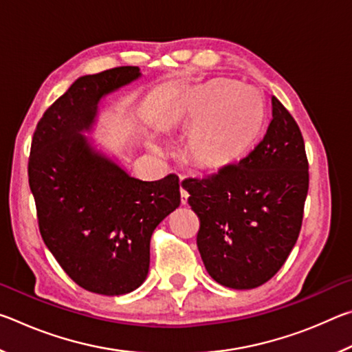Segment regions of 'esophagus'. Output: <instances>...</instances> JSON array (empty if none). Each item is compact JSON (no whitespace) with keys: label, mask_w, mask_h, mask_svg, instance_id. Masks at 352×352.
<instances>
[{"label":"esophagus","mask_w":352,"mask_h":352,"mask_svg":"<svg viewBox=\"0 0 352 352\" xmlns=\"http://www.w3.org/2000/svg\"><path fill=\"white\" fill-rule=\"evenodd\" d=\"M180 194H182V205H188V197H189V194H188V190H184L183 188L180 189Z\"/></svg>","instance_id":"obj_1"}]
</instances>
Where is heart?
Listing matches in <instances>:
<instances>
[{"instance_id":"1","label":"heart","mask_w":352,"mask_h":352,"mask_svg":"<svg viewBox=\"0 0 352 352\" xmlns=\"http://www.w3.org/2000/svg\"><path fill=\"white\" fill-rule=\"evenodd\" d=\"M265 105L252 87L230 79H211L195 85L178 99L169 126L189 129L186 157L204 170H220L245 157L261 135ZM164 142L152 148L166 151Z\"/></svg>"}]
</instances>
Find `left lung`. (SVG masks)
Masks as SVG:
<instances>
[{"instance_id": "8db88e82", "label": "left lung", "mask_w": 352, "mask_h": 352, "mask_svg": "<svg viewBox=\"0 0 352 352\" xmlns=\"http://www.w3.org/2000/svg\"><path fill=\"white\" fill-rule=\"evenodd\" d=\"M272 116L264 140L239 163L183 182L200 219L205 269L230 289H254L275 276L301 230L309 189L305 140L275 96Z\"/></svg>"}]
</instances>
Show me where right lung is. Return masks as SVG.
<instances>
[{"instance_id":"1","label":"right lung","mask_w":352,"mask_h":352,"mask_svg":"<svg viewBox=\"0 0 352 352\" xmlns=\"http://www.w3.org/2000/svg\"><path fill=\"white\" fill-rule=\"evenodd\" d=\"M138 77V67L79 77L38 121L28 164L46 247L77 285L107 296L144 283L153 230L180 206L177 175L138 180L83 135L100 99Z\"/></svg>"}]
</instances>
